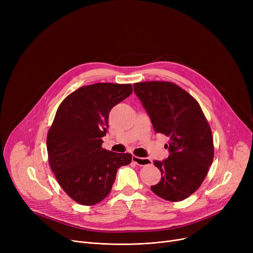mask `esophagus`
I'll return each instance as SVG.
<instances>
[{
  "label": "esophagus",
  "instance_id": "obj_1",
  "mask_svg": "<svg viewBox=\"0 0 253 253\" xmlns=\"http://www.w3.org/2000/svg\"><path fill=\"white\" fill-rule=\"evenodd\" d=\"M132 161L136 163L138 166H147V165L152 164L151 159H149V158H139V157H136V156L132 157Z\"/></svg>",
  "mask_w": 253,
  "mask_h": 253
}]
</instances>
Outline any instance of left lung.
Returning a JSON list of instances; mask_svg holds the SVG:
<instances>
[{"label": "left lung", "instance_id": "left-lung-1", "mask_svg": "<svg viewBox=\"0 0 253 253\" xmlns=\"http://www.w3.org/2000/svg\"><path fill=\"white\" fill-rule=\"evenodd\" d=\"M134 92L149 114L154 130L169 137V156L154 161L161 180L151 190L164 200L182 201L205 179L213 161V137L200 104L172 82L133 84Z\"/></svg>", "mask_w": 253, "mask_h": 253}]
</instances>
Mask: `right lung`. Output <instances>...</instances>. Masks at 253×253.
Segmentation results:
<instances>
[{
    "label": "right lung",
    "instance_id": "add662e5",
    "mask_svg": "<svg viewBox=\"0 0 253 253\" xmlns=\"http://www.w3.org/2000/svg\"><path fill=\"white\" fill-rule=\"evenodd\" d=\"M131 93V84L96 83L80 87L58 106L47 134L48 160L62 190L79 204L102 201L118 169L132 160L131 154L101 147L111 110Z\"/></svg>",
    "mask_w": 253,
    "mask_h": 253
}]
</instances>
